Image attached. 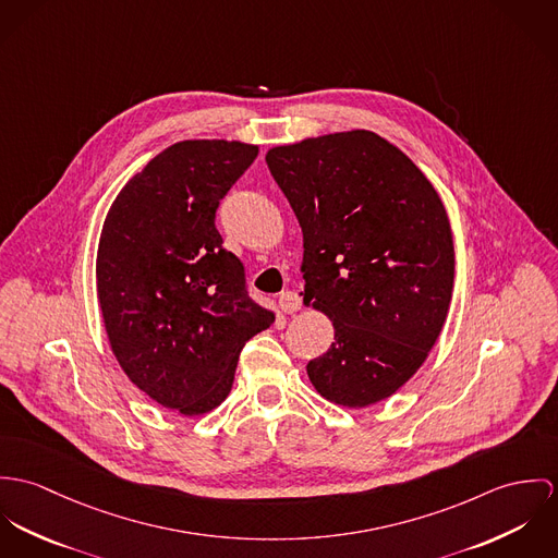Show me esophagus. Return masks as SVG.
I'll return each mask as SVG.
<instances>
[{"label":"esophagus","instance_id":"1","mask_svg":"<svg viewBox=\"0 0 558 558\" xmlns=\"http://www.w3.org/2000/svg\"><path fill=\"white\" fill-rule=\"evenodd\" d=\"M278 306L282 312L287 314H293L298 310L302 308V298L295 293V291H284L280 298H278Z\"/></svg>","mask_w":558,"mask_h":558}]
</instances>
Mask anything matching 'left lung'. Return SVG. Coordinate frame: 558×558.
Returning a JSON list of instances; mask_svg holds the SVG:
<instances>
[{
    "instance_id": "1",
    "label": "left lung",
    "mask_w": 558,
    "mask_h": 558,
    "mask_svg": "<svg viewBox=\"0 0 558 558\" xmlns=\"http://www.w3.org/2000/svg\"><path fill=\"white\" fill-rule=\"evenodd\" d=\"M265 162L304 233V304L333 325L331 347L306 368L314 389L349 409L389 398L426 362L451 302L440 196L371 130L278 145Z\"/></svg>"
}]
</instances>
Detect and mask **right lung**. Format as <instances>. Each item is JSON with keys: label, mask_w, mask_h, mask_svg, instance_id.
I'll use <instances>...</instances> for the list:
<instances>
[{"label": "right lung", "mask_w": 558, "mask_h": 558, "mask_svg": "<svg viewBox=\"0 0 558 558\" xmlns=\"http://www.w3.org/2000/svg\"><path fill=\"white\" fill-rule=\"evenodd\" d=\"M256 154L180 141L122 187L102 225L96 289L111 351L141 391L187 417L229 396L244 344L274 323L216 229L220 198Z\"/></svg>", "instance_id": "obj_1"}]
</instances>
